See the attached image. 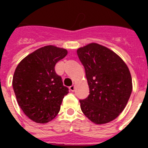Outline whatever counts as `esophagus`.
Wrapping results in <instances>:
<instances>
[{
  "instance_id": "34e87169",
  "label": "esophagus",
  "mask_w": 148,
  "mask_h": 148,
  "mask_svg": "<svg viewBox=\"0 0 148 148\" xmlns=\"http://www.w3.org/2000/svg\"><path fill=\"white\" fill-rule=\"evenodd\" d=\"M75 84H73V85L72 86H70V90H71V91H74V90H75Z\"/></svg>"
}]
</instances>
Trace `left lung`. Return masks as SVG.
Masks as SVG:
<instances>
[{
    "label": "left lung",
    "instance_id": "1",
    "mask_svg": "<svg viewBox=\"0 0 148 148\" xmlns=\"http://www.w3.org/2000/svg\"><path fill=\"white\" fill-rule=\"evenodd\" d=\"M84 66L90 95L81 109L95 125L112 121L124 110L133 90L129 68L113 50L96 43L77 49Z\"/></svg>",
    "mask_w": 148,
    "mask_h": 148
}]
</instances>
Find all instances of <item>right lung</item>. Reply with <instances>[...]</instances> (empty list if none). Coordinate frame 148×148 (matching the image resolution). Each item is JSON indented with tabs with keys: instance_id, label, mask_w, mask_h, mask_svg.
<instances>
[{
	"instance_id": "1",
	"label": "right lung",
	"mask_w": 148,
	"mask_h": 148,
	"mask_svg": "<svg viewBox=\"0 0 148 148\" xmlns=\"http://www.w3.org/2000/svg\"><path fill=\"white\" fill-rule=\"evenodd\" d=\"M67 50L53 45L40 47L26 56L17 66L12 87L18 105L33 121L46 124L59 113L69 89L56 74V63Z\"/></svg>"
}]
</instances>
